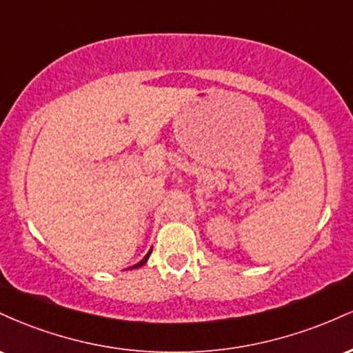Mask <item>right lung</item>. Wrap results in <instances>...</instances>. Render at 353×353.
<instances>
[{
  "mask_svg": "<svg viewBox=\"0 0 353 353\" xmlns=\"http://www.w3.org/2000/svg\"><path fill=\"white\" fill-rule=\"evenodd\" d=\"M151 252H152V249H151V250H149V252L144 255V259H143V261H141V262H137V264H136V265H132V267H131V269H137V267L144 265V264H145V262H148V259H149V255H151Z\"/></svg>",
  "mask_w": 353,
  "mask_h": 353,
  "instance_id": "1",
  "label": "right lung"
}]
</instances>
